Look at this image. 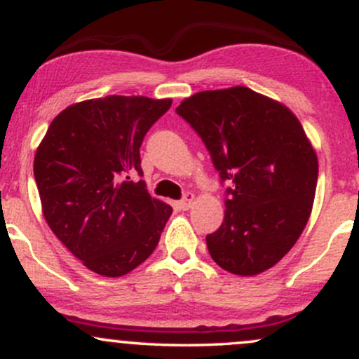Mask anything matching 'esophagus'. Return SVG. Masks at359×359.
Wrapping results in <instances>:
<instances>
[{
	"instance_id": "34e87169",
	"label": "esophagus",
	"mask_w": 359,
	"mask_h": 359,
	"mask_svg": "<svg viewBox=\"0 0 359 359\" xmlns=\"http://www.w3.org/2000/svg\"><path fill=\"white\" fill-rule=\"evenodd\" d=\"M194 204V194L192 192H185L182 201L179 203V208L182 209V211H187V209H191Z\"/></svg>"
}]
</instances>
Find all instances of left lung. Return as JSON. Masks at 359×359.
<instances>
[{
	"mask_svg": "<svg viewBox=\"0 0 359 359\" xmlns=\"http://www.w3.org/2000/svg\"><path fill=\"white\" fill-rule=\"evenodd\" d=\"M175 113L228 185L224 221L205 236L211 258L241 277L271 269L302 234L316 196L317 156L300 121L243 86L194 94Z\"/></svg>",
	"mask_w": 359,
	"mask_h": 359,
	"instance_id": "left-lung-1",
	"label": "left lung"
}]
</instances>
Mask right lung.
<instances>
[{
  "mask_svg": "<svg viewBox=\"0 0 359 359\" xmlns=\"http://www.w3.org/2000/svg\"><path fill=\"white\" fill-rule=\"evenodd\" d=\"M172 100L106 96L77 102L48 126L34 174L45 221L84 266L121 277L154 253L172 208L151 199L140 147Z\"/></svg>",
  "mask_w": 359,
  "mask_h": 359,
  "instance_id": "obj_1",
  "label": "right lung"
}]
</instances>
